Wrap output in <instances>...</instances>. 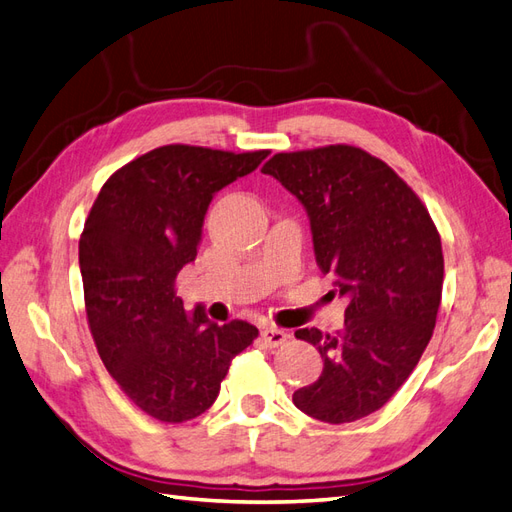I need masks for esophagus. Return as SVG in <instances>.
I'll list each match as a JSON object with an SVG mask.
<instances>
[{
	"label": "esophagus",
	"instance_id": "esophagus-1",
	"mask_svg": "<svg viewBox=\"0 0 512 512\" xmlns=\"http://www.w3.org/2000/svg\"><path fill=\"white\" fill-rule=\"evenodd\" d=\"M260 338L265 340L267 347H280V344L286 342L288 334L280 327H273V325H262L260 327Z\"/></svg>",
	"mask_w": 512,
	"mask_h": 512
}]
</instances>
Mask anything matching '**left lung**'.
<instances>
[{"mask_svg":"<svg viewBox=\"0 0 512 512\" xmlns=\"http://www.w3.org/2000/svg\"><path fill=\"white\" fill-rule=\"evenodd\" d=\"M262 174L301 202L316 265L347 299L344 327L297 329L323 372L293 403L310 418L344 424L381 409L407 381L433 336L444 254L420 198L362 148L327 146L273 155Z\"/></svg>","mask_w":512,"mask_h":512,"instance_id":"obj_1","label":"left lung"}]
</instances>
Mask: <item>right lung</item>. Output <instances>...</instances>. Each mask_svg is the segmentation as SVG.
<instances>
[{"label": "right lung", "instance_id": "right-lung-1", "mask_svg": "<svg viewBox=\"0 0 512 512\" xmlns=\"http://www.w3.org/2000/svg\"><path fill=\"white\" fill-rule=\"evenodd\" d=\"M269 153L163 146L124 165L103 185L79 239V269L92 338L109 375L161 422L209 409L234 355L258 329L217 325L174 293L198 256L209 204Z\"/></svg>", "mask_w": 512, "mask_h": 512}]
</instances>
